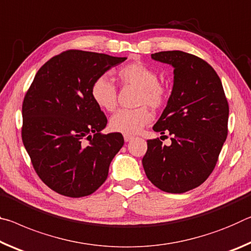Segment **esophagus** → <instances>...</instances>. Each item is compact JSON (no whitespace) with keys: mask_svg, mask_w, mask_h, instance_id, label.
Returning <instances> with one entry per match:
<instances>
[{"mask_svg":"<svg viewBox=\"0 0 251 251\" xmlns=\"http://www.w3.org/2000/svg\"><path fill=\"white\" fill-rule=\"evenodd\" d=\"M133 139H134L133 135L125 134V141H126V142H129V141H131V140H133Z\"/></svg>","mask_w":251,"mask_h":251,"instance_id":"1","label":"esophagus"}]
</instances>
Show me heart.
<instances>
[{
    "instance_id": "1",
    "label": "heart",
    "mask_w": 251,
    "mask_h": 251,
    "mask_svg": "<svg viewBox=\"0 0 251 251\" xmlns=\"http://www.w3.org/2000/svg\"><path fill=\"white\" fill-rule=\"evenodd\" d=\"M119 80L123 85L139 89L137 109H121L110 119V128L123 134H134L152 119L150 110L162 106L167 100V89L158 81L153 69L142 62H133L122 67L118 71ZM91 97L99 108L112 111L117 106V88L108 76L102 75L94 80L91 87Z\"/></svg>"
}]
</instances>
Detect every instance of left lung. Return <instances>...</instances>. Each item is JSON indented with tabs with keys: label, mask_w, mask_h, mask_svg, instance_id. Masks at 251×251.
Wrapping results in <instances>:
<instances>
[{
	"label": "left lung",
	"mask_w": 251,
	"mask_h": 251,
	"mask_svg": "<svg viewBox=\"0 0 251 251\" xmlns=\"http://www.w3.org/2000/svg\"><path fill=\"white\" fill-rule=\"evenodd\" d=\"M174 67V87L153 126L172 134L171 145L148 140L142 159L148 179L160 190L183 194L199 187L215 169L228 134L229 105L220 77L210 64L182 51L151 54Z\"/></svg>",
	"instance_id": "left-lung-1"
}]
</instances>
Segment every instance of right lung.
Masks as SVG:
<instances>
[{
	"label": "right lung",
	"mask_w": 251,
	"mask_h": 251,
	"mask_svg": "<svg viewBox=\"0 0 251 251\" xmlns=\"http://www.w3.org/2000/svg\"><path fill=\"white\" fill-rule=\"evenodd\" d=\"M126 57L68 50L41 67L24 97L22 140L33 168L49 188L80 198L103 183L125 140L102 134L106 117L94 103V80Z\"/></svg>",
	"instance_id": "right-lung-1"
}]
</instances>
